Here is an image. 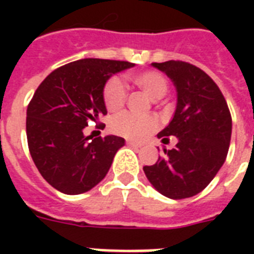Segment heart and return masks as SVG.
I'll return each instance as SVG.
<instances>
[{
	"label": "heart",
	"instance_id": "b5f03b06",
	"mask_svg": "<svg viewBox=\"0 0 254 254\" xmlns=\"http://www.w3.org/2000/svg\"><path fill=\"white\" fill-rule=\"evenodd\" d=\"M150 135V127H147V124L143 121H134L133 125V133H131V138L134 141H146Z\"/></svg>",
	"mask_w": 254,
	"mask_h": 254
}]
</instances>
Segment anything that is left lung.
Listing matches in <instances>:
<instances>
[{
	"label": "left lung",
	"mask_w": 254,
	"mask_h": 254,
	"mask_svg": "<svg viewBox=\"0 0 254 254\" xmlns=\"http://www.w3.org/2000/svg\"><path fill=\"white\" fill-rule=\"evenodd\" d=\"M127 62L81 59L51 72L27 107L26 134L31 158L46 182L65 195H79L103 181L125 139L104 134V87ZM88 121L98 124L92 133Z\"/></svg>",
	"instance_id": "8db88e82"
}]
</instances>
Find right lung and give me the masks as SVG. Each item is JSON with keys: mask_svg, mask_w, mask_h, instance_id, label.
<instances>
[{"mask_svg": "<svg viewBox=\"0 0 254 254\" xmlns=\"http://www.w3.org/2000/svg\"><path fill=\"white\" fill-rule=\"evenodd\" d=\"M151 65L173 81L177 105L169 125L158 133V138L174 135L173 143L162 145L157 162L143 171L166 197H191L211 183L225 162L231 113L220 89L200 68L175 61Z\"/></svg>", "mask_w": 254, "mask_h": 254, "instance_id": "1", "label": "right lung"}]
</instances>
